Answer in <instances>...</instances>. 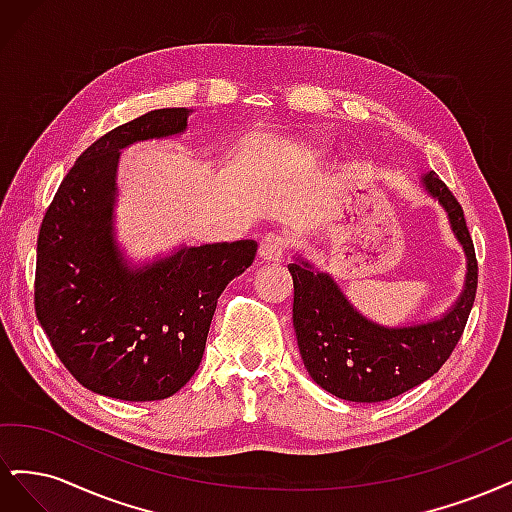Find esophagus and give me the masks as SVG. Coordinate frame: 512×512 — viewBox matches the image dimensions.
Listing matches in <instances>:
<instances>
[{
  "label": "esophagus",
  "mask_w": 512,
  "mask_h": 512,
  "mask_svg": "<svg viewBox=\"0 0 512 512\" xmlns=\"http://www.w3.org/2000/svg\"><path fill=\"white\" fill-rule=\"evenodd\" d=\"M284 247H286V241L280 235H267L260 241V247H258L260 262L280 260L284 256Z\"/></svg>",
  "instance_id": "obj_1"
}]
</instances>
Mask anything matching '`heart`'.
Returning a JSON list of instances; mask_svg holds the SVG:
<instances>
[{"mask_svg": "<svg viewBox=\"0 0 512 512\" xmlns=\"http://www.w3.org/2000/svg\"><path fill=\"white\" fill-rule=\"evenodd\" d=\"M307 151L312 153V156H318V153H320V147H318V145H307Z\"/></svg>", "mask_w": 512, "mask_h": 512, "instance_id": "b5f03b06", "label": "heart"}]
</instances>
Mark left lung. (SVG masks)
Masks as SVG:
<instances>
[{
  "label": "left lung",
  "mask_w": 512,
  "mask_h": 512,
  "mask_svg": "<svg viewBox=\"0 0 512 512\" xmlns=\"http://www.w3.org/2000/svg\"><path fill=\"white\" fill-rule=\"evenodd\" d=\"M421 188L438 200L466 254L457 301L438 318L386 327L356 309L329 273L297 254L288 265L294 284L292 324L303 365L324 391L359 404L393 399L429 380L455 350L476 297L478 267L463 209L429 170Z\"/></svg>",
  "instance_id": "8db88e82"
}]
</instances>
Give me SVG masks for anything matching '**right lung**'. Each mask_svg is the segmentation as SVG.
<instances>
[{"mask_svg": "<svg viewBox=\"0 0 512 512\" xmlns=\"http://www.w3.org/2000/svg\"><path fill=\"white\" fill-rule=\"evenodd\" d=\"M192 108H158L104 134L61 181L40 226L36 316L85 389L123 401L175 395L203 361L224 288L256 241L181 245L128 260L117 241L121 149L188 130Z\"/></svg>", "mask_w": 512, "mask_h": 512, "instance_id": "obj_1", "label": "right lung"}]
</instances>
